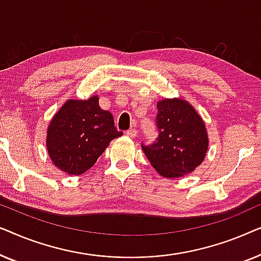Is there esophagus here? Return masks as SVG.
<instances>
[{"label": "esophagus", "mask_w": 261, "mask_h": 261, "mask_svg": "<svg viewBox=\"0 0 261 261\" xmlns=\"http://www.w3.org/2000/svg\"><path fill=\"white\" fill-rule=\"evenodd\" d=\"M126 134L128 135L129 138H135L138 135V130L135 129V128H130V129H128L126 132Z\"/></svg>", "instance_id": "1"}]
</instances>
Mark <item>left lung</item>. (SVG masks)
<instances>
[{
  "label": "left lung",
  "mask_w": 261,
  "mask_h": 261,
  "mask_svg": "<svg viewBox=\"0 0 261 261\" xmlns=\"http://www.w3.org/2000/svg\"><path fill=\"white\" fill-rule=\"evenodd\" d=\"M158 138L141 144L146 156L159 174L178 178L201 165L208 151V134L202 117L190 103L165 98L156 103Z\"/></svg>",
  "instance_id": "8db88e82"
}]
</instances>
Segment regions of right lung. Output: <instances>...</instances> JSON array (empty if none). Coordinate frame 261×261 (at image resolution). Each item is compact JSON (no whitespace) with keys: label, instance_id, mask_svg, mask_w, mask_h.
Instances as JSON below:
<instances>
[{"label":"right lung","instance_id":"add662e5","mask_svg":"<svg viewBox=\"0 0 261 261\" xmlns=\"http://www.w3.org/2000/svg\"><path fill=\"white\" fill-rule=\"evenodd\" d=\"M121 135L112 114L99 108L98 96H91L64 103L49 122L46 146L58 169L78 176L94 166L110 141Z\"/></svg>","mask_w":261,"mask_h":261}]
</instances>
